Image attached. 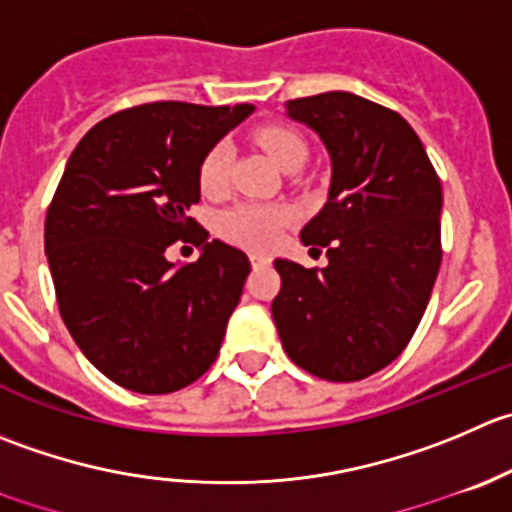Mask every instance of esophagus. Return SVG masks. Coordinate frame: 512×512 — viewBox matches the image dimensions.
<instances>
[{
  "instance_id": "esophagus-1",
  "label": "esophagus",
  "mask_w": 512,
  "mask_h": 512,
  "mask_svg": "<svg viewBox=\"0 0 512 512\" xmlns=\"http://www.w3.org/2000/svg\"><path fill=\"white\" fill-rule=\"evenodd\" d=\"M250 262L252 267H267L272 262V257L265 255V252H250Z\"/></svg>"
}]
</instances>
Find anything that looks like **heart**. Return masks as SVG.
<instances>
[{
    "label": "heart",
    "mask_w": 512,
    "mask_h": 512,
    "mask_svg": "<svg viewBox=\"0 0 512 512\" xmlns=\"http://www.w3.org/2000/svg\"><path fill=\"white\" fill-rule=\"evenodd\" d=\"M255 140L280 170L290 167L292 162H305L307 157L305 140L285 124H265L255 132ZM227 172H230V147L220 142L207 152L200 165L202 192L220 195L227 185ZM290 220L292 212L282 205L242 202V205L222 212L220 220H217V232L235 245L265 250L280 240L282 227L290 225Z\"/></svg>",
    "instance_id": "heart-1"
}]
</instances>
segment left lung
<instances>
[{
	"mask_svg": "<svg viewBox=\"0 0 512 512\" xmlns=\"http://www.w3.org/2000/svg\"><path fill=\"white\" fill-rule=\"evenodd\" d=\"M330 155L327 202L302 245L327 265L275 260L282 287L272 320L295 365L355 382L395 360L428 307L440 260L443 187L415 130L393 109L352 92L290 99Z\"/></svg>",
	"mask_w": 512,
	"mask_h": 512,
	"instance_id": "1",
	"label": "left lung"
}]
</instances>
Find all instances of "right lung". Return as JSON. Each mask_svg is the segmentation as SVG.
I'll return each mask as SVG.
<instances>
[{"instance_id": "right-lung-1", "label": "right lung", "mask_w": 512, "mask_h": 512, "mask_svg": "<svg viewBox=\"0 0 512 512\" xmlns=\"http://www.w3.org/2000/svg\"><path fill=\"white\" fill-rule=\"evenodd\" d=\"M252 112L140 104L94 124L64 167L44 222L59 312L84 357L132 393H175L220 352L250 260L207 242L187 210L205 155ZM177 239L203 247L197 263L166 260Z\"/></svg>"}]
</instances>
